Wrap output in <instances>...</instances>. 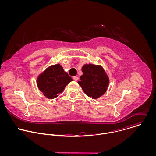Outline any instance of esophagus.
<instances>
[{"instance_id":"1","label":"esophagus","mask_w":156,"mask_h":156,"mask_svg":"<svg viewBox=\"0 0 156 156\" xmlns=\"http://www.w3.org/2000/svg\"><path fill=\"white\" fill-rule=\"evenodd\" d=\"M73 78V80H74L75 81H77L78 80V78L77 76H74Z\"/></svg>"}]
</instances>
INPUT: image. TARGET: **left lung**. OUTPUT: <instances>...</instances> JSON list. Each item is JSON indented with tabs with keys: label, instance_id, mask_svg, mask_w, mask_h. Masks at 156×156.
I'll list each match as a JSON object with an SVG mask.
<instances>
[{
	"label": "left lung",
	"instance_id": "1",
	"mask_svg": "<svg viewBox=\"0 0 156 156\" xmlns=\"http://www.w3.org/2000/svg\"><path fill=\"white\" fill-rule=\"evenodd\" d=\"M83 75L78 83L84 93L90 98L98 99L101 97L107 90L109 78L99 65L85 64L82 67Z\"/></svg>",
	"mask_w": 156,
	"mask_h": 156
}]
</instances>
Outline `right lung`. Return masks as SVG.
Masks as SVG:
<instances>
[{"instance_id": "obj_1", "label": "right lung", "mask_w": 156, "mask_h": 156, "mask_svg": "<svg viewBox=\"0 0 156 156\" xmlns=\"http://www.w3.org/2000/svg\"><path fill=\"white\" fill-rule=\"evenodd\" d=\"M72 81V78L63 70L62 66L55 64L49 66L38 76L37 85L44 96L52 99L62 93L65 86Z\"/></svg>"}]
</instances>
